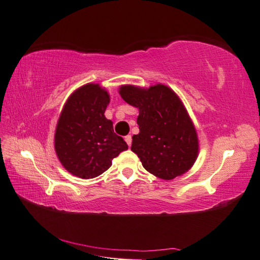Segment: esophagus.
Segmentation results:
<instances>
[{
  "mask_svg": "<svg viewBox=\"0 0 260 260\" xmlns=\"http://www.w3.org/2000/svg\"><path fill=\"white\" fill-rule=\"evenodd\" d=\"M125 142L127 143V145L131 146L132 145V136L131 135H126L125 136Z\"/></svg>",
  "mask_w": 260,
  "mask_h": 260,
  "instance_id": "obj_1",
  "label": "esophagus"
}]
</instances>
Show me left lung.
Masks as SVG:
<instances>
[{
    "mask_svg": "<svg viewBox=\"0 0 260 260\" xmlns=\"http://www.w3.org/2000/svg\"><path fill=\"white\" fill-rule=\"evenodd\" d=\"M119 93L140 110V133L133 136L131 150L143 167L163 180L185 173L196 162L199 144L194 126L176 93L164 85L148 89L121 86Z\"/></svg>",
    "mask_w": 260,
    "mask_h": 260,
    "instance_id": "8db88e82",
    "label": "left lung"
}]
</instances>
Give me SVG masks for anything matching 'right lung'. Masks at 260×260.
Wrapping results in <instances>:
<instances>
[{
  "label": "right lung",
  "instance_id": "right-lung-1",
  "mask_svg": "<svg viewBox=\"0 0 260 260\" xmlns=\"http://www.w3.org/2000/svg\"><path fill=\"white\" fill-rule=\"evenodd\" d=\"M107 91L95 84L77 89L58 120L54 148L64 169L81 179H92L112 167L113 158L128 148L105 117Z\"/></svg>",
  "mask_w": 260,
  "mask_h": 260
}]
</instances>
